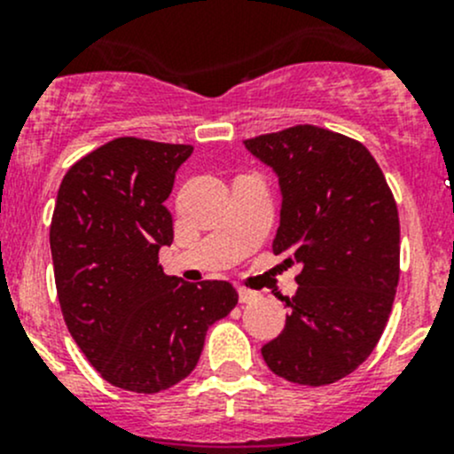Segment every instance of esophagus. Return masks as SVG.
Here are the masks:
<instances>
[{"label":"esophagus","mask_w":454,"mask_h":454,"mask_svg":"<svg viewBox=\"0 0 454 454\" xmlns=\"http://www.w3.org/2000/svg\"><path fill=\"white\" fill-rule=\"evenodd\" d=\"M259 299V294L253 290H246V287H239V301L241 303H253V301Z\"/></svg>","instance_id":"1"}]
</instances>
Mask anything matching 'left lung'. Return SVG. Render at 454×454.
Listing matches in <instances>:
<instances>
[{
    "label": "left lung",
    "instance_id": "8db88e82",
    "mask_svg": "<svg viewBox=\"0 0 454 454\" xmlns=\"http://www.w3.org/2000/svg\"><path fill=\"white\" fill-rule=\"evenodd\" d=\"M277 171L283 206L274 254L301 263L286 327L261 347L278 378L325 387L378 345L400 281V217L363 142L316 125L246 140Z\"/></svg>",
    "mask_w": 454,
    "mask_h": 454
}]
</instances>
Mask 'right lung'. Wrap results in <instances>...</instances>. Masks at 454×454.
<instances>
[{
  "label": "right lung",
  "mask_w": 454,
  "mask_h": 454,
  "mask_svg": "<svg viewBox=\"0 0 454 454\" xmlns=\"http://www.w3.org/2000/svg\"><path fill=\"white\" fill-rule=\"evenodd\" d=\"M191 145L122 136L67 168L50 223L63 320L109 384L160 393L198 364L206 329L235 308L228 281H180L158 263L171 246L164 206Z\"/></svg>",
  "instance_id": "add662e5"
}]
</instances>
